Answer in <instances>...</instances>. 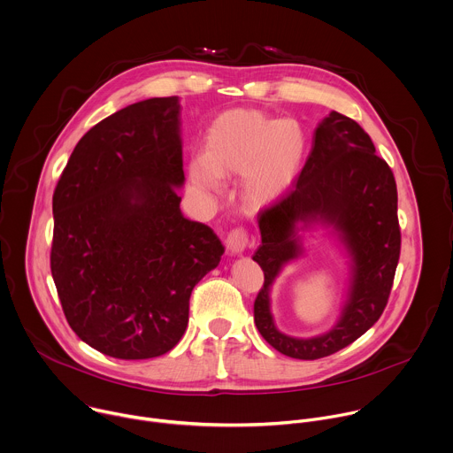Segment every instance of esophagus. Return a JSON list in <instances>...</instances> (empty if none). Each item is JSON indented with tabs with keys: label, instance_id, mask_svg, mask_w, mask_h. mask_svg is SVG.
Segmentation results:
<instances>
[{
	"label": "esophagus",
	"instance_id": "obj_1",
	"mask_svg": "<svg viewBox=\"0 0 453 453\" xmlns=\"http://www.w3.org/2000/svg\"><path fill=\"white\" fill-rule=\"evenodd\" d=\"M226 245H227V250H229L231 254H243V250H245L247 245H249V234H247V231L242 229V227L233 229V231L227 234Z\"/></svg>",
	"mask_w": 453,
	"mask_h": 453
}]
</instances>
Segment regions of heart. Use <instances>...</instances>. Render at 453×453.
Listing matches in <instances>:
<instances>
[{
  "mask_svg": "<svg viewBox=\"0 0 453 453\" xmlns=\"http://www.w3.org/2000/svg\"><path fill=\"white\" fill-rule=\"evenodd\" d=\"M305 155L307 134L298 119L233 109L208 128L206 153L192 158L190 180L204 192H217L220 178L243 176V199L268 206L295 187Z\"/></svg>",
  "mask_w": 453,
  "mask_h": 453,
  "instance_id": "heart-1",
  "label": "heart"
}]
</instances>
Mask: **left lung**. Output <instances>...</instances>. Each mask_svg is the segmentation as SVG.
<instances>
[{
	"instance_id": "left-lung-1",
	"label": "left lung",
	"mask_w": 453,
	"mask_h": 453,
	"mask_svg": "<svg viewBox=\"0 0 453 453\" xmlns=\"http://www.w3.org/2000/svg\"><path fill=\"white\" fill-rule=\"evenodd\" d=\"M257 219L261 245L252 259L265 272V284L254 302V321L272 348L318 360L349 346L381 318L401 254L397 185L355 119L332 111L318 125L295 190ZM316 225L330 228L347 249L350 288L338 323L323 336L298 340L274 326L269 293L283 266L303 255L301 233Z\"/></svg>"
}]
</instances>
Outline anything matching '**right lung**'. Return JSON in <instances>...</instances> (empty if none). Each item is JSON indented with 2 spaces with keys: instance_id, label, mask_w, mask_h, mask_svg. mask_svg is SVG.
<instances>
[{
  "instance_id": "right-lung-1",
  "label": "right lung",
  "mask_w": 453,
  "mask_h": 453,
  "mask_svg": "<svg viewBox=\"0 0 453 453\" xmlns=\"http://www.w3.org/2000/svg\"><path fill=\"white\" fill-rule=\"evenodd\" d=\"M180 98L127 105L89 128L52 196L50 273L65 318L119 360L171 351L194 286L219 266L211 227L183 217Z\"/></svg>"
}]
</instances>
